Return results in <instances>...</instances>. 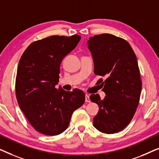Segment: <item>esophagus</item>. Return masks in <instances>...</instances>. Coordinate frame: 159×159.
I'll return each mask as SVG.
<instances>
[{
	"instance_id": "obj_1",
	"label": "esophagus",
	"mask_w": 159,
	"mask_h": 159,
	"mask_svg": "<svg viewBox=\"0 0 159 159\" xmlns=\"http://www.w3.org/2000/svg\"><path fill=\"white\" fill-rule=\"evenodd\" d=\"M85 102L87 103H90V96L88 95H85Z\"/></svg>"
}]
</instances>
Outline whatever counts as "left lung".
Masks as SVG:
<instances>
[{
    "label": "left lung",
    "instance_id": "8db88e82",
    "mask_svg": "<svg viewBox=\"0 0 159 159\" xmlns=\"http://www.w3.org/2000/svg\"><path fill=\"white\" fill-rule=\"evenodd\" d=\"M88 44L95 75L105 77L97 82L103 86L104 99L98 94L90 96L99 106L93 125L103 133H116L129 125L140 101L142 82L138 60L129 43L113 34L91 37Z\"/></svg>",
    "mask_w": 159,
    "mask_h": 159
}]
</instances>
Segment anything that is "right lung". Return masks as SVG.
<instances>
[{
	"mask_svg": "<svg viewBox=\"0 0 159 159\" xmlns=\"http://www.w3.org/2000/svg\"><path fill=\"white\" fill-rule=\"evenodd\" d=\"M80 39L78 34L53 35L34 41L19 60L15 86L17 101L30 125L45 135L65 131L72 113L84 103L83 91L56 88L61 63Z\"/></svg>",
	"mask_w": 159,
	"mask_h": 159,
	"instance_id": "add662e5",
	"label": "right lung"
}]
</instances>
